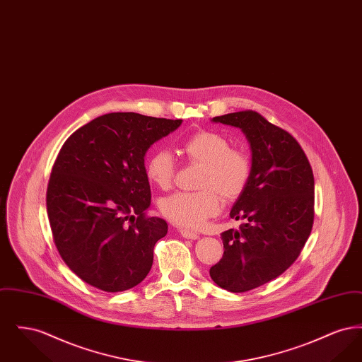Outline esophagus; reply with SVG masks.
<instances>
[{"instance_id": "34e87169", "label": "esophagus", "mask_w": 362, "mask_h": 362, "mask_svg": "<svg viewBox=\"0 0 362 362\" xmlns=\"http://www.w3.org/2000/svg\"><path fill=\"white\" fill-rule=\"evenodd\" d=\"M179 232H180V235H182L185 239H191V240L199 239V235H198L197 232H192V230H189V229H180Z\"/></svg>"}]
</instances>
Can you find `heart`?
<instances>
[{
    "mask_svg": "<svg viewBox=\"0 0 362 362\" xmlns=\"http://www.w3.org/2000/svg\"><path fill=\"white\" fill-rule=\"evenodd\" d=\"M186 158L202 165L198 175L199 191H179L160 201V211L173 224L198 229L221 209L226 201L238 198L251 176V161L229 141L216 132H199L180 145ZM175 173L173 156L164 149L152 152L145 163L148 180L158 189L171 186Z\"/></svg>",
    "mask_w": 362,
    "mask_h": 362,
    "instance_id": "heart-1",
    "label": "heart"
}]
</instances>
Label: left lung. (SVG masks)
Returning a JSON list of instances; mask_svg holds the SVG:
<instances>
[{
    "label": "left lung",
    "mask_w": 362,
    "mask_h": 362,
    "mask_svg": "<svg viewBox=\"0 0 362 362\" xmlns=\"http://www.w3.org/2000/svg\"><path fill=\"white\" fill-rule=\"evenodd\" d=\"M211 122L239 127L251 148L250 180L229 213L244 223L221 233L224 255L210 269L220 288L247 292L288 270L308 240L313 173L300 144L258 112H232Z\"/></svg>",
    "instance_id": "8db88e82"
}]
</instances>
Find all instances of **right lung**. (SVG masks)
I'll return each instance as SVG.
<instances>
[{
	"mask_svg": "<svg viewBox=\"0 0 362 362\" xmlns=\"http://www.w3.org/2000/svg\"><path fill=\"white\" fill-rule=\"evenodd\" d=\"M182 122L111 112L76 130L61 148L47 214L59 255L86 284L123 292L151 272L155 244L168 225L145 214L151 206L145 155Z\"/></svg>",
	"mask_w": 362,
	"mask_h": 362,
	"instance_id": "1",
	"label": "right lung"
}]
</instances>
